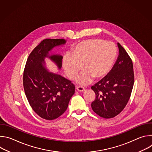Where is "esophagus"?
<instances>
[{
	"label": "esophagus",
	"mask_w": 152,
	"mask_h": 152,
	"mask_svg": "<svg viewBox=\"0 0 152 152\" xmlns=\"http://www.w3.org/2000/svg\"><path fill=\"white\" fill-rule=\"evenodd\" d=\"M76 90L80 92H83L85 91V89L83 87H82V86H76Z\"/></svg>",
	"instance_id": "34e87169"
}]
</instances>
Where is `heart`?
Wrapping results in <instances>:
<instances>
[{"instance_id":"b5f03b06","label":"heart","mask_w":152,"mask_h":152,"mask_svg":"<svg viewBox=\"0 0 152 152\" xmlns=\"http://www.w3.org/2000/svg\"><path fill=\"white\" fill-rule=\"evenodd\" d=\"M116 56L117 49L113 42L99 39H86L78 43L71 55L64 58L62 67L67 76L75 79L83 66L85 70L77 80L79 83L86 85L93 77L100 79L109 73Z\"/></svg>"}]
</instances>
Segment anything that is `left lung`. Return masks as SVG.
Returning a JSON list of instances; mask_svg holds the SVG:
<instances>
[{
    "label": "left lung",
    "mask_w": 152,
    "mask_h": 152,
    "mask_svg": "<svg viewBox=\"0 0 152 152\" xmlns=\"http://www.w3.org/2000/svg\"><path fill=\"white\" fill-rule=\"evenodd\" d=\"M118 56L104 77L91 86L96 99L91 104L100 117L111 118L119 114L127 104L134 83L133 63L125 49L117 43Z\"/></svg>",
    "instance_id": "1"
}]
</instances>
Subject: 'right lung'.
<instances>
[{
	"instance_id": "add662e5",
	"label": "right lung",
	"mask_w": 152,
	"mask_h": 152,
	"mask_svg": "<svg viewBox=\"0 0 152 152\" xmlns=\"http://www.w3.org/2000/svg\"><path fill=\"white\" fill-rule=\"evenodd\" d=\"M64 39L42 40L30 53L23 73V86L32 110L40 117L52 120L67 109L75 94V85L59 74L49 72L45 58H49L58 70L62 67V56L52 53L53 48L66 43ZM51 53V54L50 53Z\"/></svg>"
}]
</instances>
